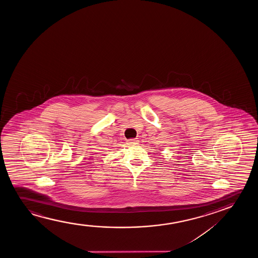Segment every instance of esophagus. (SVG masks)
I'll use <instances>...</instances> for the list:
<instances>
[{
    "label": "esophagus",
    "mask_w": 258,
    "mask_h": 258,
    "mask_svg": "<svg viewBox=\"0 0 258 258\" xmlns=\"http://www.w3.org/2000/svg\"><path fill=\"white\" fill-rule=\"evenodd\" d=\"M138 143V141L137 139H130V140H127V144L128 145H137Z\"/></svg>",
    "instance_id": "obj_1"
}]
</instances>
